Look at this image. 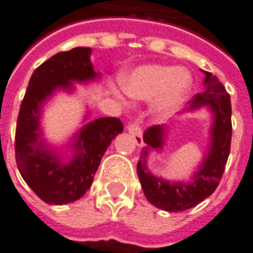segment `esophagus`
I'll list each match as a JSON object with an SVG mask.
<instances>
[{
	"instance_id": "1",
	"label": "esophagus",
	"mask_w": 253,
	"mask_h": 253,
	"mask_svg": "<svg viewBox=\"0 0 253 253\" xmlns=\"http://www.w3.org/2000/svg\"><path fill=\"white\" fill-rule=\"evenodd\" d=\"M127 130L130 132V135L134 138V141H135V143H137L138 146H142V128L139 126V123H137V122L128 123V125H127Z\"/></svg>"
}]
</instances>
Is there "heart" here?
I'll use <instances>...</instances> for the list:
<instances>
[{
  "label": "heart",
  "instance_id": "heart-1",
  "mask_svg": "<svg viewBox=\"0 0 253 253\" xmlns=\"http://www.w3.org/2000/svg\"><path fill=\"white\" fill-rule=\"evenodd\" d=\"M123 88L127 93L141 100L154 97V111L167 115L179 108L192 85L191 74L184 69L164 65H145L132 70L123 78Z\"/></svg>",
  "mask_w": 253,
  "mask_h": 253
}]
</instances>
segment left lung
Wrapping results in <instances>:
<instances>
[{"mask_svg": "<svg viewBox=\"0 0 253 253\" xmlns=\"http://www.w3.org/2000/svg\"><path fill=\"white\" fill-rule=\"evenodd\" d=\"M206 90L198 93L190 101L188 110L209 105L214 114L211 128L210 152L190 183H169L153 176L146 169L145 157L150 149L163 146L164 126H150L143 132L145 146L141 152V160L137 164V172L143 194L153 206L165 211H184L196 206L205 198L210 196L221 181L225 165L230 153L232 141V105L230 96L222 84L211 73L205 72Z\"/></svg>", "mask_w": 253, "mask_h": 253, "instance_id": "obj_1", "label": "left lung"}]
</instances>
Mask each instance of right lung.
Segmentation results:
<instances>
[{
	"mask_svg": "<svg viewBox=\"0 0 253 253\" xmlns=\"http://www.w3.org/2000/svg\"><path fill=\"white\" fill-rule=\"evenodd\" d=\"M90 51L89 47H76L58 52L36 67L20 105L14 138L17 168L31 190L48 205L80 199L92 186L111 141L123 131V123L118 118H99L85 125L76 137L77 153L69 164H61L41 139L39 116L43 101L55 89H70L72 81L85 83L97 77L89 59Z\"/></svg>",
	"mask_w": 253,
	"mask_h": 253,
	"instance_id": "obj_1",
	"label": "right lung"
}]
</instances>
